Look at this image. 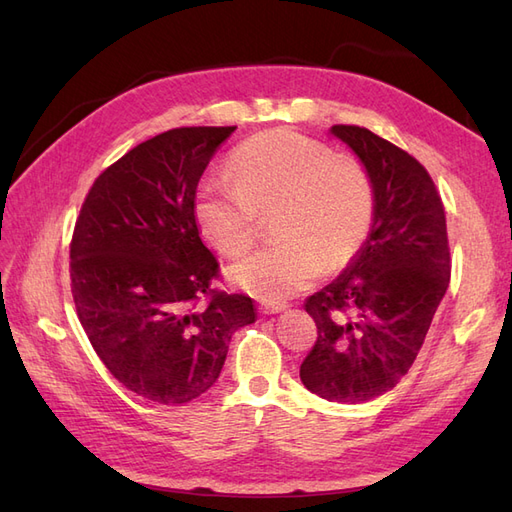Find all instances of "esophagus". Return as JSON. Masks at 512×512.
Here are the masks:
<instances>
[{"label":"esophagus","mask_w":512,"mask_h":512,"mask_svg":"<svg viewBox=\"0 0 512 512\" xmlns=\"http://www.w3.org/2000/svg\"><path fill=\"white\" fill-rule=\"evenodd\" d=\"M258 309H260V312L265 314V316H271V314H280V312H284L286 305H284V303H262Z\"/></svg>","instance_id":"obj_1"}]
</instances>
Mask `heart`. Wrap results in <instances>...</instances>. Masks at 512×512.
I'll return each mask as SVG.
<instances>
[{"label":"heart","mask_w":512,"mask_h":512,"mask_svg":"<svg viewBox=\"0 0 512 512\" xmlns=\"http://www.w3.org/2000/svg\"><path fill=\"white\" fill-rule=\"evenodd\" d=\"M232 170L235 179H209L196 196L203 237L224 256H239L256 237L258 211L277 207L280 239L232 262L226 273L237 288L280 303L359 252L374 218V188L359 160L303 134L271 130L237 149Z\"/></svg>","instance_id":"b5f03b06"}]
</instances>
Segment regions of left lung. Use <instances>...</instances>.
Returning a JSON list of instances; mask_svg holds the SVG:
<instances>
[{"label":"left lung","mask_w":512,"mask_h":512,"mask_svg":"<svg viewBox=\"0 0 512 512\" xmlns=\"http://www.w3.org/2000/svg\"><path fill=\"white\" fill-rule=\"evenodd\" d=\"M374 188L367 239L335 280L305 301L318 339L301 365L307 391L365 404L408 374L451 280L446 218L427 170L359 126L329 130Z\"/></svg>","instance_id":"8db88e82"}]
</instances>
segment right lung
Segmentation results:
<instances>
[{
  "label": "right lung",
  "mask_w": 512,
  "mask_h": 512,
  "mask_svg": "<svg viewBox=\"0 0 512 512\" xmlns=\"http://www.w3.org/2000/svg\"><path fill=\"white\" fill-rule=\"evenodd\" d=\"M237 128H177L136 145L91 185L70 245L79 320L111 374L149 401L188 404L220 378L228 344L256 322L250 297L211 288L196 188ZM205 293L207 308L195 301Z\"/></svg>",
  "instance_id": "1"
}]
</instances>
